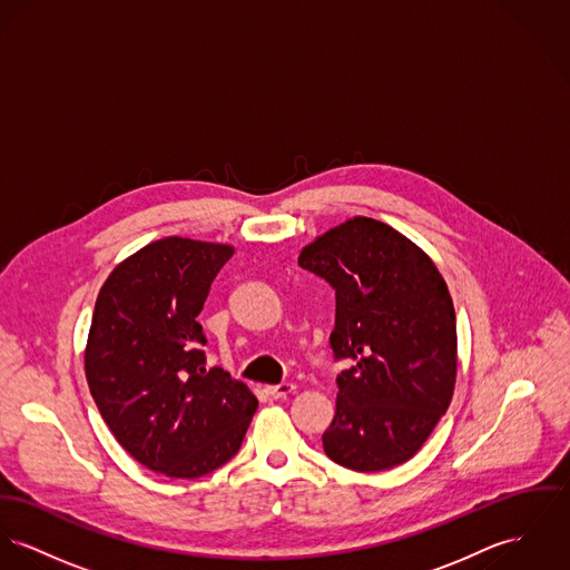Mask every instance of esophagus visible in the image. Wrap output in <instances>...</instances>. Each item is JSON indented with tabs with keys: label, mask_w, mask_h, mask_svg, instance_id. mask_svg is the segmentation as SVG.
Segmentation results:
<instances>
[{
	"label": "esophagus",
	"mask_w": 570,
	"mask_h": 570,
	"mask_svg": "<svg viewBox=\"0 0 570 570\" xmlns=\"http://www.w3.org/2000/svg\"><path fill=\"white\" fill-rule=\"evenodd\" d=\"M272 399H287L296 392V385L294 383H281V385H267L265 390Z\"/></svg>",
	"instance_id": "esophagus-1"
}]
</instances>
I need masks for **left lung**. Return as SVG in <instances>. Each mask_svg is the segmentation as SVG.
<instances>
[{
  "label": "left lung",
  "instance_id": "8db88e82",
  "mask_svg": "<svg viewBox=\"0 0 570 570\" xmlns=\"http://www.w3.org/2000/svg\"><path fill=\"white\" fill-rule=\"evenodd\" d=\"M298 263L335 289L331 346L353 360L337 376L324 453L357 472L405 464L455 390L458 324L442 274L412 239L362 215L315 237Z\"/></svg>",
  "mask_w": 570,
  "mask_h": 570
}]
</instances>
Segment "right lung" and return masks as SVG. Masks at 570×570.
I'll list each match as a JSON object with an SVG mask.
<instances>
[{
	"label": "right lung",
	"instance_id": "right-lung-1",
	"mask_svg": "<svg viewBox=\"0 0 570 570\" xmlns=\"http://www.w3.org/2000/svg\"><path fill=\"white\" fill-rule=\"evenodd\" d=\"M228 244L165 237L115 265L104 281L85 348L91 396L115 440L174 479L224 466L242 446L257 396L205 365L196 320Z\"/></svg>",
	"mask_w": 570,
	"mask_h": 570
}]
</instances>
